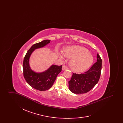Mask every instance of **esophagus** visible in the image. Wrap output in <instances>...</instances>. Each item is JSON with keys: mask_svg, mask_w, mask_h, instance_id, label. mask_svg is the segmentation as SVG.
Listing matches in <instances>:
<instances>
[{"mask_svg": "<svg viewBox=\"0 0 123 123\" xmlns=\"http://www.w3.org/2000/svg\"><path fill=\"white\" fill-rule=\"evenodd\" d=\"M67 69H68L67 67L66 66H65V65H63V66H62V70H67Z\"/></svg>", "mask_w": 123, "mask_h": 123, "instance_id": "obj_1", "label": "esophagus"}]
</instances>
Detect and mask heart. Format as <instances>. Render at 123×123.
Listing matches in <instances>:
<instances>
[{
	"instance_id": "b5f03b06",
	"label": "heart",
	"mask_w": 123,
	"mask_h": 123,
	"mask_svg": "<svg viewBox=\"0 0 123 123\" xmlns=\"http://www.w3.org/2000/svg\"><path fill=\"white\" fill-rule=\"evenodd\" d=\"M59 56L62 59L66 58L71 59L70 67L76 72H81L87 70L94 62V57L88 49L79 46L66 47L64 53H60Z\"/></svg>"
}]
</instances>
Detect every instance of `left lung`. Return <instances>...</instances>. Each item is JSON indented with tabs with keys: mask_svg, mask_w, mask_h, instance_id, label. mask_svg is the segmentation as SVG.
<instances>
[{
	"mask_svg": "<svg viewBox=\"0 0 123 123\" xmlns=\"http://www.w3.org/2000/svg\"><path fill=\"white\" fill-rule=\"evenodd\" d=\"M97 61L87 71L82 74L73 73L69 88L74 94H84L92 89L99 80L102 67V59L97 54Z\"/></svg>",
	"mask_w": 123,
	"mask_h": 123,
	"instance_id": "8db88e82",
	"label": "left lung"
}]
</instances>
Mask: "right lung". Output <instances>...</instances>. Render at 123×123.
<instances>
[{
  "label": "right lung",
  "mask_w": 123,
  "mask_h": 123,
  "mask_svg": "<svg viewBox=\"0 0 123 123\" xmlns=\"http://www.w3.org/2000/svg\"><path fill=\"white\" fill-rule=\"evenodd\" d=\"M50 40H46L35 44L28 50L24 58V76L25 80L32 88L40 91H45L52 87L59 73L62 70V65L53 64L47 70L37 73L32 70L29 64L30 57L35 49L43 47L49 44Z\"/></svg>",
  "instance_id": "obj_1"
}]
</instances>
